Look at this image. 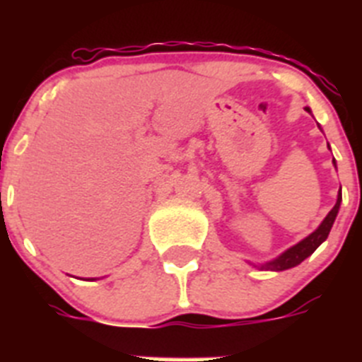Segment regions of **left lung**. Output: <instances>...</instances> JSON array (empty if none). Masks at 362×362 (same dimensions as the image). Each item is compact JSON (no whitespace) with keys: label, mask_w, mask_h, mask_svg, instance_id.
Here are the masks:
<instances>
[{"label":"left lung","mask_w":362,"mask_h":362,"mask_svg":"<svg viewBox=\"0 0 362 362\" xmlns=\"http://www.w3.org/2000/svg\"><path fill=\"white\" fill-rule=\"evenodd\" d=\"M306 110H308V108H306ZM339 204H341V192H339L337 203H335V206L330 210V212H328V216L325 217V221H322L321 225H319V228L315 230V232L310 233L308 238L303 239L300 243H297L296 246L288 248V250L284 252V254H281L279 257L274 259V261H270V263L261 264V268H264V270L281 272V270H288V268L297 267L299 263H303V261H305L308 255H312L313 252L317 250V246L321 245L326 238H328V233H330V230H332V225H334L335 217H337Z\"/></svg>","instance_id":"left-lung-1"}]
</instances>
